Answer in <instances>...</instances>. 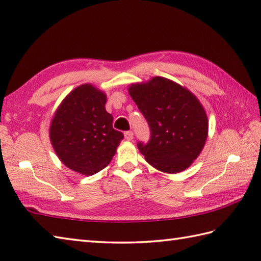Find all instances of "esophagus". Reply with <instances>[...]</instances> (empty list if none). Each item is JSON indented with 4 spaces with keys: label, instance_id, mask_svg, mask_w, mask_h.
<instances>
[{
    "label": "esophagus",
    "instance_id": "1",
    "mask_svg": "<svg viewBox=\"0 0 261 261\" xmlns=\"http://www.w3.org/2000/svg\"><path fill=\"white\" fill-rule=\"evenodd\" d=\"M124 138L127 141H131L132 139H134V132H132V131L124 132Z\"/></svg>",
    "mask_w": 261,
    "mask_h": 261
}]
</instances>
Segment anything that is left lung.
Listing matches in <instances>:
<instances>
[{
	"label": "left lung",
	"instance_id": "obj_1",
	"mask_svg": "<svg viewBox=\"0 0 261 261\" xmlns=\"http://www.w3.org/2000/svg\"><path fill=\"white\" fill-rule=\"evenodd\" d=\"M129 94L150 126V140L138 148L149 165L167 174L190 167L207 139L208 121L192 92L165 77L129 86Z\"/></svg>",
	"mask_w": 261,
	"mask_h": 261
}]
</instances>
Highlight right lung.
Masks as SVG:
<instances>
[{
  "mask_svg": "<svg viewBox=\"0 0 261 261\" xmlns=\"http://www.w3.org/2000/svg\"><path fill=\"white\" fill-rule=\"evenodd\" d=\"M107 95L91 84L71 91L55 112L49 138L66 167L94 175L107 167L123 134L113 129V116L105 110Z\"/></svg>",
  "mask_w": 261,
  "mask_h": 261,
  "instance_id": "add662e5",
  "label": "right lung"
}]
</instances>
